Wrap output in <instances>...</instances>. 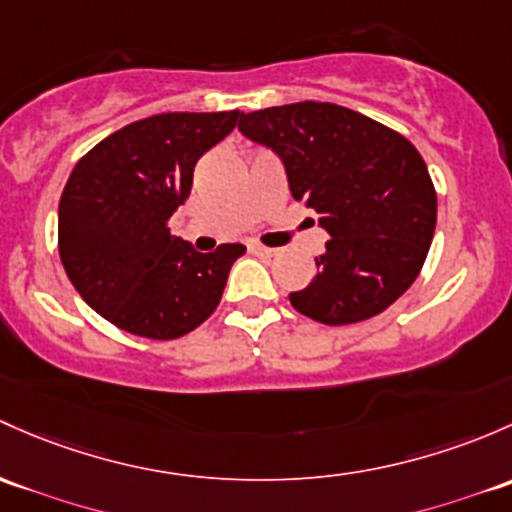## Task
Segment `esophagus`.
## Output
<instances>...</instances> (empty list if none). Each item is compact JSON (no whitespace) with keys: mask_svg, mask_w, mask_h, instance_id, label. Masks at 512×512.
<instances>
[{"mask_svg":"<svg viewBox=\"0 0 512 512\" xmlns=\"http://www.w3.org/2000/svg\"><path fill=\"white\" fill-rule=\"evenodd\" d=\"M250 252H252V255H260V257H272L277 250H272V247H265V245H257V242H252Z\"/></svg>","mask_w":512,"mask_h":512,"instance_id":"obj_1","label":"esophagus"}]
</instances>
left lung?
<instances>
[{"instance_id": "1", "label": "left lung", "mask_w": 512, "mask_h": 512, "mask_svg": "<svg viewBox=\"0 0 512 512\" xmlns=\"http://www.w3.org/2000/svg\"><path fill=\"white\" fill-rule=\"evenodd\" d=\"M238 129L282 159L292 196L331 235L309 287L289 294L299 314L358 324L412 287L437 228V191L410 139L314 100L240 112Z\"/></svg>"}]
</instances>
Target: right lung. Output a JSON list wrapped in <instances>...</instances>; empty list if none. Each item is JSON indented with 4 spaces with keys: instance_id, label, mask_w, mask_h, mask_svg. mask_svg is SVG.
I'll return each mask as SVG.
<instances>
[{
    "instance_id": "add662e5",
    "label": "right lung",
    "mask_w": 512,
    "mask_h": 512,
    "mask_svg": "<svg viewBox=\"0 0 512 512\" xmlns=\"http://www.w3.org/2000/svg\"><path fill=\"white\" fill-rule=\"evenodd\" d=\"M240 112H164L117 129L75 164L58 203V252L90 309L134 336L171 341L213 314L245 245L196 252L169 218L193 166Z\"/></svg>"
}]
</instances>
